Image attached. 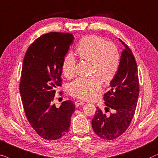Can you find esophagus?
Here are the masks:
<instances>
[{"label": "esophagus", "instance_id": "esophagus-1", "mask_svg": "<svg viewBox=\"0 0 158 158\" xmlns=\"http://www.w3.org/2000/svg\"><path fill=\"white\" fill-rule=\"evenodd\" d=\"M84 103H85V102H83V101H81V100H76L75 101V106H76V107H79V106H81V105H83Z\"/></svg>", "mask_w": 158, "mask_h": 158}]
</instances>
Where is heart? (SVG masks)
Listing matches in <instances>:
<instances>
[{"label":"heart","instance_id":"b5f03b06","mask_svg":"<svg viewBox=\"0 0 158 158\" xmlns=\"http://www.w3.org/2000/svg\"><path fill=\"white\" fill-rule=\"evenodd\" d=\"M77 54L83 60L91 61L89 77H79L73 81L69 87L71 95L78 98L90 100L94 98L101 87V79L103 82L112 81L118 71L120 54L116 46L107 43L102 37L87 35L78 44ZM77 60L72 54H67L63 60L61 69L65 77L71 78L76 73Z\"/></svg>","mask_w":158,"mask_h":158}]
</instances>
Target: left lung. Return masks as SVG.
<instances>
[{"instance_id": "8db88e82", "label": "left lung", "mask_w": 158, "mask_h": 158, "mask_svg": "<svg viewBox=\"0 0 158 158\" xmlns=\"http://www.w3.org/2000/svg\"><path fill=\"white\" fill-rule=\"evenodd\" d=\"M125 49L121 53L118 71L110 81V89L104 94L106 112L97 107L92 121L94 133L106 140L115 139L127 131L135 113L137 105L139 84L137 65L131 49L120 40Z\"/></svg>"}]
</instances>
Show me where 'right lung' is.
Masks as SVG:
<instances>
[{"mask_svg": "<svg viewBox=\"0 0 158 158\" xmlns=\"http://www.w3.org/2000/svg\"><path fill=\"white\" fill-rule=\"evenodd\" d=\"M73 39L71 33L42 35L29 45L23 61L19 84L23 108L31 127L48 140L58 139L68 132L75 110L69 100L60 108L53 104L56 91L62 86L63 60Z\"/></svg>", "mask_w": 158, "mask_h": 158, "instance_id": "right-lung-1", "label": "right lung"}]
</instances>
